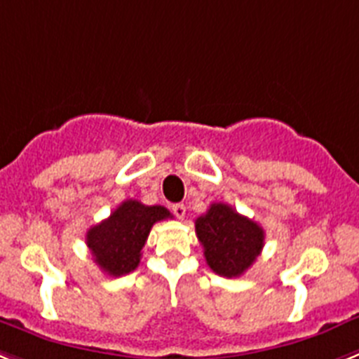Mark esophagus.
<instances>
[{
	"instance_id": "34e87169",
	"label": "esophagus",
	"mask_w": 359,
	"mask_h": 359,
	"mask_svg": "<svg viewBox=\"0 0 359 359\" xmlns=\"http://www.w3.org/2000/svg\"><path fill=\"white\" fill-rule=\"evenodd\" d=\"M171 211L175 213L177 218L186 217V205H184V204H173V205H171Z\"/></svg>"
}]
</instances>
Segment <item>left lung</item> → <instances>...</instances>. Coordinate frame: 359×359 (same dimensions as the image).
Listing matches in <instances>:
<instances>
[{"mask_svg": "<svg viewBox=\"0 0 359 359\" xmlns=\"http://www.w3.org/2000/svg\"><path fill=\"white\" fill-rule=\"evenodd\" d=\"M198 242L211 271L226 278L244 274L264 248V229L231 205L215 202L195 220Z\"/></svg>", "mask_w": 359, "mask_h": 359, "instance_id": "1", "label": "left lung"}]
</instances>
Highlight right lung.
<instances>
[{"instance_id":"1","label":"right lung","mask_w":359,"mask_h":359,"mask_svg":"<svg viewBox=\"0 0 359 359\" xmlns=\"http://www.w3.org/2000/svg\"><path fill=\"white\" fill-rule=\"evenodd\" d=\"M171 218L164 205H144L139 201H124L110 217L90 227L86 245L93 262L110 276H123L137 269L142 248L155 222Z\"/></svg>"}]
</instances>
